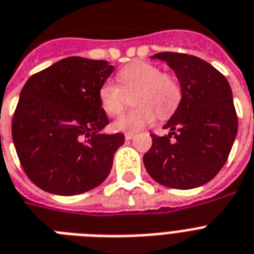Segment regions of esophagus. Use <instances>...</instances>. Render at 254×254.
<instances>
[{
    "label": "esophagus",
    "instance_id": "esophagus-1",
    "mask_svg": "<svg viewBox=\"0 0 254 254\" xmlns=\"http://www.w3.org/2000/svg\"><path fill=\"white\" fill-rule=\"evenodd\" d=\"M134 137L133 133H127L125 134V139H131V138Z\"/></svg>",
    "mask_w": 254,
    "mask_h": 254
}]
</instances>
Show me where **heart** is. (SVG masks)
<instances>
[{
    "label": "heart",
    "mask_w": 254,
    "mask_h": 254,
    "mask_svg": "<svg viewBox=\"0 0 254 254\" xmlns=\"http://www.w3.org/2000/svg\"><path fill=\"white\" fill-rule=\"evenodd\" d=\"M121 86L106 80L99 88V102L108 116H117L127 106V94L133 92L134 106L130 112L119 117L113 129L135 133L154 123L156 115L167 119L176 111L181 99L180 84L168 73L148 63H131L119 73Z\"/></svg>",
    "instance_id": "1"
}]
</instances>
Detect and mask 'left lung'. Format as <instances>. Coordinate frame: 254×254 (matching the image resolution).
<instances>
[{
    "instance_id": "8db88e82",
    "label": "left lung",
    "mask_w": 254,
    "mask_h": 254,
    "mask_svg": "<svg viewBox=\"0 0 254 254\" xmlns=\"http://www.w3.org/2000/svg\"><path fill=\"white\" fill-rule=\"evenodd\" d=\"M154 59L175 70L181 102L164 129L151 134L143 155L148 175L174 189H193L209 183L222 170L238 133V115L230 83L223 74L195 56L160 52Z\"/></svg>"
}]
</instances>
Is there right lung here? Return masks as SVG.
<instances>
[{"label":"right lung","mask_w":254,"mask_h":254,"mask_svg":"<svg viewBox=\"0 0 254 254\" xmlns=\"http://www.w3.org/2000/svg\"><path fill=\"white\" fill-rule=\"evenodd\" d=\"M104 60L67 57L28 78L11 121L24 174L40 189L75 195L111 172L124 134H99L109 124L99 88L112 74Z\"/></svg>","instance_id":"obj_1"}]
</instances>
